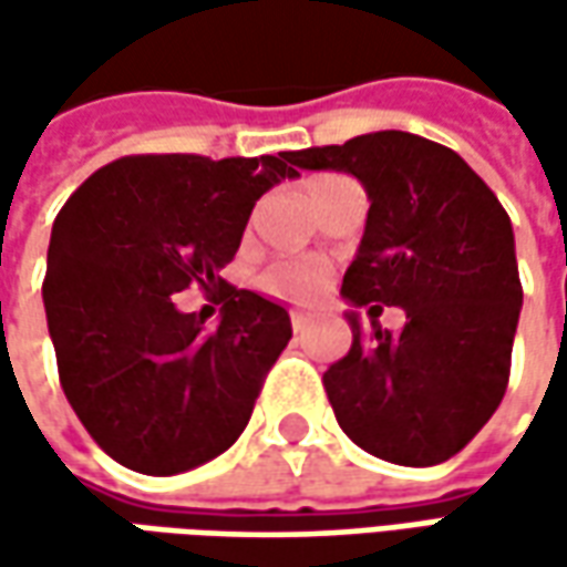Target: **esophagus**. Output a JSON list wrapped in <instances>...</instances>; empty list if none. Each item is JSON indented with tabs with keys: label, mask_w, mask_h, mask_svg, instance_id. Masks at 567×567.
Segmentation results:
<instances>
[{
	"label": "esophagus",
	"mask_w": 567,
	"mask_h": 567,
	"mask_svg": "<svg viewBox=\"0 0 567 567\" xmlns=\"http://www.w3.org/2000/svg\"><path fill=\"white\" fill-rule=\"evenodd\" d=\"M290 324H293L296 334H302V331L309 328V316H306V312H299V309H290Z\"/></svg>",
	"instance_id": "obj_1"
}]
</instances>
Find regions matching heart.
Listing matches in <instances>:
<instances>
[{
  "label": "heart",
  "mask_w": 567,
  "mask_h": 567,
  "mask_svg": "<svg viewBox=\"0 0 567 567\" xmlns=\"http://www.w3.org/2000/svg\"><path fill=\"white\" fill-rule=\"evenodd\" d=\"M261 290L287 302H312L324 287V268L316 261H277L258 277Z\"/></svg>",
  "instance_id": "heart-1"
}]
</instances>
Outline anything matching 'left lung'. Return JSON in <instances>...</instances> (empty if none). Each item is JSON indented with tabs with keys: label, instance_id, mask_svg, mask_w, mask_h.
Instances as JSON below:
<instances>
[{
	"label": "left lung",
	"instance_id": "left-lung-1",
	"mask_svg": "<svg viewBox=\"0 0 567 567\" xmlns=\"http://www.w3.org/2000/svg\"><path fill=\"white\" fill-rule=\"evenodd\" d=\"M296 169L350 173L369 192L360 251L340 293L401 306V334L347 312L350 353L324 372L340 429L403 467L454 457L489 423L512 375L520 277L502 202L451 147L410 132L287 151Z\"/></svg>",
	"mask_w": 567,
	"mask_h": 567
}]
</instances>
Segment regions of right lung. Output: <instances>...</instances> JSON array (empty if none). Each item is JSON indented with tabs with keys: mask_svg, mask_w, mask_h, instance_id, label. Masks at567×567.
I'll return each instance as SVG.
<instances>
[{
	"mask_svg": "<svg viewBox=\"0 0 567 567\" xmlns=\"http://www.w3.org/2000/svg\"><path fill=\"white\" fill-rule=\"evenodd\" d=\"M284 154H132L75 188L53 224L43 306L62 391L113 461L173 476L224 454L249 425L290 316L220 277L255 202L293 179ZM217 286V329L172 296Z\"/></svg>",
	"mask_w": 567,
	"mask_h": 567,
	"instance_id": "obj_1",
	"label": "right lung"
}]
</instances>
